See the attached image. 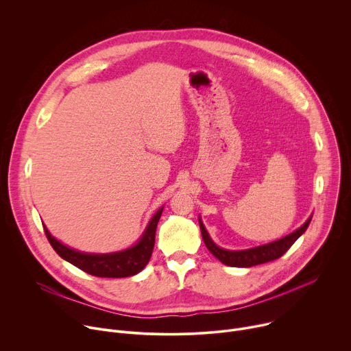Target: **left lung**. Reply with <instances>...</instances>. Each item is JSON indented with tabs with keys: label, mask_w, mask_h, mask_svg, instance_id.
I'll use <instances>...</instances> for the list:
<instances>
[{
	"label": "left lung",
	"mask_w": 351,
	"mask_h": 351,
	"mask_svg": "<svg viewBox=\"0 0 351 351\" xmlns=\"http://www.w3.org/2000/svg\"><path fill=\"white\" fill-rule=\"evenodd\" d=\"M311 222V218L307 219V222L298 228L295 232L290 233L289 236L272 241L269 244L265 245H260L256 248H248V250H243V252H229V250H223L221 247H218L208 236L204 225L199 221V229H202V234H203V240L207 245V248L213 253V256H215L222 264L229 265V267H243V268H248V267H254V265H260V264H265L274 260L280 258L287 250L293 245V243L302 236L308 225Z\"/></svg>",
	"instance_id": "1"
}]
</instances>
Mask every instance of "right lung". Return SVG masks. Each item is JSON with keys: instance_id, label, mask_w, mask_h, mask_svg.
Returning a JSON list of instances; mask_svg holds the SVG:
<instances>
[{"instance_id": "add662e5", "label": "right lung", "mask_w": 351, "mask_h": 351, "mask_svg": "<svg viewBox=\"0 0 351 351\" xmlns=\"http://www.w3.org/2000/svg\"><path fill=\"white\" fill-rule=\"evenodd\" d=\"M161 214L162 208L158 210V213L149 221L144 234L134 247L112 254L79 253L76 250H72L54 239L45 229V226L44 232L57 254L79 269L98 278H128L138 274L149 261L156 243V230Z\"/></svg>"}]
</instances>
